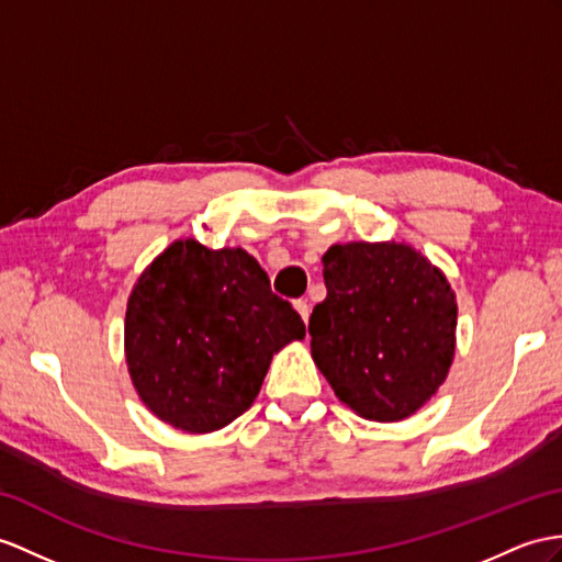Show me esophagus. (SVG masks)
Instances as JSON below:
<instances>
[{"mask_svg": "<svg viewBox=\"0 0 562 562\" xmlns=\"http://www.w3.org/2000/svg\"><path fill=\"white\" fill-rule=\"evenodd\" d=\"M295 310H297L300 317H303V322L307 324V319H310V305H307V300H295Z\"/></svg>", "mask_w": 562, "mask_h": 562, "instance_id": "obj_1", "label": "esophagus"}]
</instances>
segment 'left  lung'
I'll return each instance as SVG.
<instances>
[{
    "mask_svg": "<svg viewBox=\"0 0 562 562\" xmlns=\"http://www.w3.org/2000/svg\"><path fill=\"white\" fill-rule=\"evenodd\" d=\"M312 360L340 403L401 422L431 401L456 358L458 303L446 273L407 243L352 240L322 257Z\"/></svg>",
    "mask_w": 562,
    "mask_h": 562,
    "instance_id": "left-lung-1",
    "label": "left lung"
}]
</instances>
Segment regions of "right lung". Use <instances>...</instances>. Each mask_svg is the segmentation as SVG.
<instances>
[{
    "label": "right lung",
    "instance_id": "1",
    "mask_svg": "<svg viewBox=\"0 0 562 562\" xmlns=\"http://www.w3.org/2000/svg\"><path fill=\"white\" fill-rule=\"evenodd\" d=\"M305 338L300 314L269 289L243 248L178 238L133 285L123 350L145 407L171 427L210 434L248 409L271 358Z\"/></svg>",
    "mask_w": 562,
    "mask_h": 562
}]
</instances>
